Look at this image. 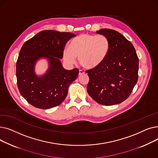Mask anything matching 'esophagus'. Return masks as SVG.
<instances>
[{
  "instance_id": "obj_1",
  "label": "esophagus",
  "mask_w": 158,
  "mask_h": 158,
  "mask_svg": "<svg viewBox=\"0 0 158 158\" xmlns=\"http://www.w3.org/2000/svg\"><path fill=\"white\" fill-rule=\"evenodd\" d=\"M84 73H85V72H84V71H82V70H79V76H81V75H82V74H84Z\"/></svg>"
}]
</instances>
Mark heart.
<instances>
[{"label":"heart","instance_id":"heart-1","mask_svg":"<svg viewBox=\"0 0 158 158\" xmlns=\"http://www.w3.org/2000/svg\"><path fill=\"white\" fill-rule=\"evenodd\" d=\"M110 48V40L106 36L82 34L72 40L69 48H64L63 57L66 63L71 64L78 57L82 66L94 69L104 61Z\"/></svg>","mask_w":158,"mask_h":158}]
</instances>
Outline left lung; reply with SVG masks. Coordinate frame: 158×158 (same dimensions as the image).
<instances>
[{"label": "left lung", "instance_id": "left-lung-1", "mask_svg": "<svg viewBox=\"0 0 158 158\" xmlns=\"http://www.w3.org/2000/svg\"><path fill=\"white\" fill-rule=\"evenodd\" d=\"M109 39L110 48L104 61L89 76L87 92L97 103L118 104L129 97L138 79L139 60L134 46L120 32L102 29L96 32Z\"/></svg>", "mask_w": 158, "mask_h": 158}]
</instances>
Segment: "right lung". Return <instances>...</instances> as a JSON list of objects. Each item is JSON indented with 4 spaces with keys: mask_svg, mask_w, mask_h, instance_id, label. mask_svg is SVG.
Segmentation results:
<instances>
[{
    "mask_svg": "<svg viewBox=\"0 0 158 158\" xmlns=\"http://www.w3.org/2000/svg\"><path fill=\"white\" fill-rule=\"evenodd\" d=\"M76 35L71 32L45 30L24 43L17 61L16 76L22 96L32 106L50 109L60 105L68 94L69 85L76 79L79 70L64 69L60 61L66 44ZM47 58L49 69L42 77L34 72L35 62Z\"/></svg>",
    "mask_w": 158,
    "mask_h": 158,
    "instance_id": "add662e5",
    "label": "right lung"
}]
</instances>
